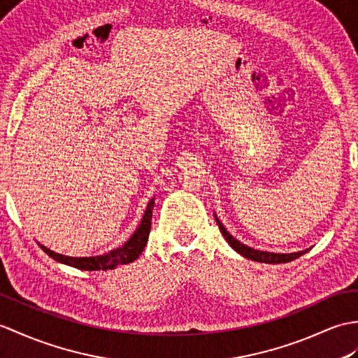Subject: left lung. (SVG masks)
<instances>
[{"label": "left lung", "instance_id": "1", "mask_svg": "<svg viewBox=\"0 0 358 358\" xmlns=\"http://www.w3.org/2000/svg\"><path fill=\"white\" fill-rule=\"evenodd\" d=\"M215 218H217V217H215ZM217 222H218V227L221 230L222 236L226 238V241L230 244V247L235 248V250L239 255H243L244 257H247V259H252V261H256V262H265V264H282V262H289L293 259H297L299 256H302L303 253L308 252V250H302V252L287 255V253H270V252L255 250V248H252V247H247L244 244H241L239 241H236L234 236H231L229 231L224 229V226L220 222L218 218H217Z\"/></svg>", "mask_w": 358, "mask_h": 358}]
</instances>
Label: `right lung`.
<instances>
[{"label": "right lung", "instance_id": "add662e5", "mask_svg": "<svg viewBox=\"0 0 358 358\" xmlns=\"http://www.w3.org/2000/svg\"><path fill=\"white\" fill-rule=\"evenodd\" d=\"M154 199L149 201L146 212L143 215V220H141L138 229L134 231L127 244H123L120 248H115V250L110 252L108 255L103 256H91V257H70V256H64L59 253H55L52 250H48L47 247L41 245L43 250L50 256L53 257L55 261L62 262L65 265H70V267L79 268V270H87V271H96V270H108V268H114L117 265L123 264H129L132 261H136L138 255H141L143 248L148 243L149 238V231H151V221H152V209H154Z\"/></svg>", "mask_w": 358, "mask_h": 358}]
</instances>
